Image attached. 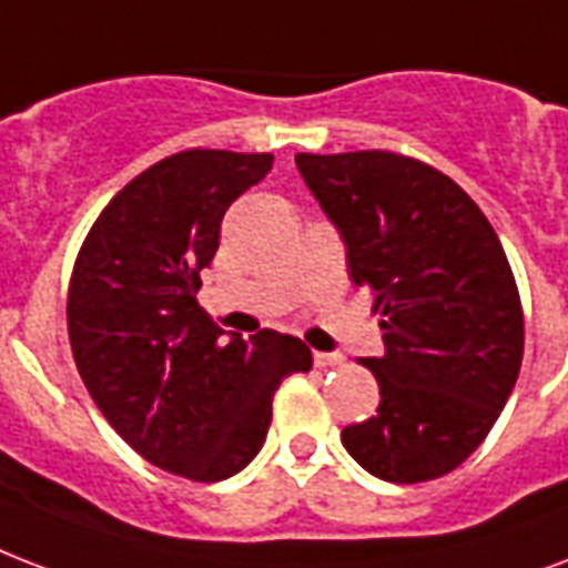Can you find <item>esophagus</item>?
<instances>
[{
	"instance_id": "1",
	"label": "esophagus",
	"mask_w": 568,
	"mask_h": 568,
	"mask_svg": "<svg viewBox=\"0 0 568 568\" xmlns=\"http://www.w3.org/2000/svg\"><path fill=\"white\" fill-rule=\"evenodd\" d=\"M313 361H315V366H322V369H327V366H342V361H345V357H342V354L315 352Z\"/></svg>"
}]
</instances>
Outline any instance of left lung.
<instances>
[{"mask_svg":"<svg viewBox=\"0 0 568 568\" xmlns=\"http://www.w3.org/2000/svg\"><path fill=\"white\" fill-rule=\"evenodd\" d=\"M294 163L339 229L352 280L384 315V354L363 361L378 378V414L342 428V444L387 483L438 479L486 440L525 357L500 237L456 181L405 154Z\"/></svg>","mask_w":568,"mask_h":568,"instance_id":"left-lung-1","label":"left lung"}]
</instances>
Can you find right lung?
<instances>
[{
    "mask_svg": "<svg viewBox=\"0 0 568 568\" xmlns=\"http://www.w3.org/2000/svg\"><path fill=\"white\" fill-rule=\"evenodd\" d=\"M271 166L216 149L163 158L103 207L71 274L68 336L94 405L145 462L196 483L244 470L276 387L313 369L297 336L226 339L196 301L223 214Z\"/></svg>",
    "mask_w": 568,
    "mask_h": 568,
    "instance_id": "1",
    "label": "right lung"
}]
</instances>
